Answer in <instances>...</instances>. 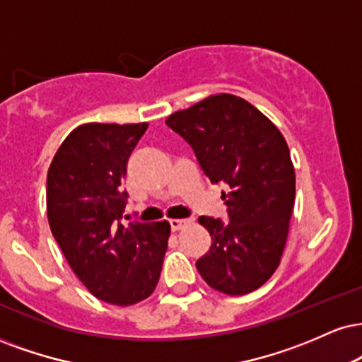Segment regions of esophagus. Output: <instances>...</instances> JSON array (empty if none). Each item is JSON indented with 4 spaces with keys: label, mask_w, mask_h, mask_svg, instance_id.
<instances>
[{
    "label": "esophagus",
    "mask_w": 362,
    "mask_h": 362,
    "mask_svg": "<svg viewBox=\"0 0 362 362\" xmlns=\"http://www.w3.org/2000/svg\"><path fill=\"white\" fill-rule=\"evenodd\" d=\"M192 223H194L192 219H172V221H170V226H172L173 230H182Z\"/></svg>",
    "instance_id": "esophagus-1"
}]
</instances>
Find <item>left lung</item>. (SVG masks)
<instances>
[{"label": "left lung", "instance_id": "1", "mask_svg": "<svg viewBox=\"0 0 362 362\" xmlns=\"http://www.w3.org/2000/svg\"><path fill=\"white\" fill-rule=\"evenodd\" d=\"M212 184L224 182L228 223L202 216L212 245L197 272L211 288L246 295L280 264L295 204V168L280 129L246 99L209 95L167 117Z\"/></svg>", "mask_w": 362, "mask_h": 362}]
</instances>
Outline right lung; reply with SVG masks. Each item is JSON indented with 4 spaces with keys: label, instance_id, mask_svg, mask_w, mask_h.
I'll return each mask as SVG.
<instances>
[{
    "label": "right lung",
    "instance_id": "1",
    "mask_svg": "<svg viewBox=\"0 0 362 362\" xmlns=\"http://www.w3.org/2000/svg\"><path fill=\"white\" fill-rule=\"evenodd\" d=\"M148 123H86L69 133L47 175V217L69 267L95 298L128 307L150 297L170 224H121L126 165Z\"/></svg>",
    "mask_w": 362,
    "mask_h": 362
}]
</instances>
